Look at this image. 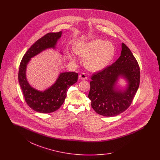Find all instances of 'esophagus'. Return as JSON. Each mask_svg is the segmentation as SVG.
Here are the masks:
<instances>
[{
	"label": "esophagus",
	"mask_w": 160,
	"mask_h": 160,
	"mask_svg": "<svg viewBox=\"0 0 160 160\" xmlns=\"http://www.w3.org/2000/svg\"><path fill=\"white\" fill-rule=\"evenodd\" d=\"M79 77H80V78L81 80H85V79L87 78V76H86V75L84 73H82V74L79 76Z\"/></svg>",
	"instance_id": "obj_1"
}]
</instances>
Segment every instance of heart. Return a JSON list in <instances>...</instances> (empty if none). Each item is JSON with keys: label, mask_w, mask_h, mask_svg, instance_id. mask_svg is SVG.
<instances>
[{"label": "heart", "mask_w": 160, "mask_h": 160, "mask_svg": "<svg viewBox=\"0 0 160 160\" xmlns=\"http://www.w3.org/2000/svg\"><path fill=\"white\" fill-rule=\"evenodd\" d=\"M74 51L79 56L85 58L84 64L91 71H98L106 68L113 58L115 53L113 45L101 39L77 43ZM69 58L71 60H74L72 55Z\"/></svg>", "instance_id": "1"}]
</instances>
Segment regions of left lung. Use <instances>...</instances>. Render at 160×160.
<instances>
[{"instance_id":"obj_1","label":"left lung","mask_w":160,"mask_h":160,"mask_svg":"<svg viewBox=\"0 0 160 160\" xmlns=\"http://www.w3.org/2000/svg\"><path fill=\"white\" fill-rule=\"evenodd\" d=\"M128 82L125 90L115 88L119 77ZM140 71L137 60L125 44H122L121 56L112 65L92 76L88 95L92 107L98 114L115 116L126 110L137 92L140 84Z\"/></svg>"}]
</instances>
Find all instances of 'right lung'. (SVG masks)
Returning a JSON list of instances; mask_svg holds the SVG:
<instances>
[{
  "label": "right lung",
  "mask_w": 160,
  "mask_h": 160,
  "mask_svg": "<svg viewBox=\"0 0 160 160\" xmlns=\"http://www.w3.org/2000/svg\"><path fill=\"white\" fill-rule=\"evenodd\" d=\"M61 35L62 31L50 32L39 38L24 54L20 64L18 82L24 99L32 109L39 113H48L59 109L67 97V92L70 86L77 82L78 74L76 72H62L55 83L42 92L31 87L27 80L26 67L31 58L47 48H55Z\"/></svg>",
  "instance_id": "right-lung-1"
}]
</instances>
